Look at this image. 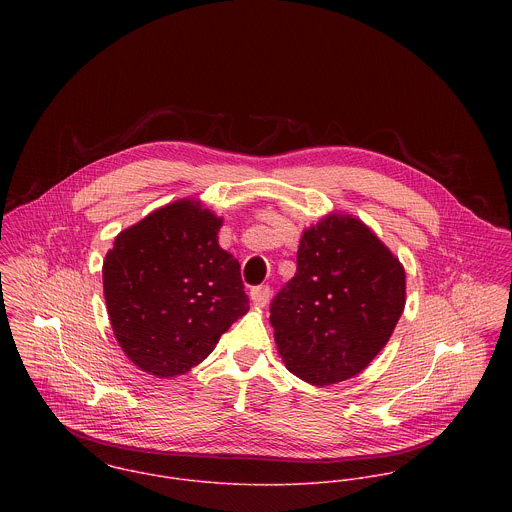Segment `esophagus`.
Returning <instances> with one entry per match:
<instances>
[{"label": "esophagus", "instance_id": "esophagus-1", "mask_svg": "<svg viewBox=\"0 0 512 512\" xmlns=\"http://www.w3.org/2000/svg\"><path fill=\"white\" fill-rule=\"evenodd\" d=\"M270 286H256L252 293H250V297H252V301H254V305H258V307H264L268 301H270Z\"/></svg>", "mask_w": 512, "mask_h": 512}]
</instances>
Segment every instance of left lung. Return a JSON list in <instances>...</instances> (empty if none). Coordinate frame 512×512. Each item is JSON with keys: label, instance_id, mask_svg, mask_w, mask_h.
Segmentation results:
<instances>
[{"label": "left lung", "instance_id": "obj_1", "mask_svg": "<svg viewBox=\"0 0 512 512\" xmlns=\"http://www.w3.org/2000/svg\"><path fill=\"white\" fill-rule=\"evenodd\" d=\"M406 301L392 252L351 217L301 236L297 272L270 303L280 355L297 378L327 386L359 374L388 343Z\"/></svg>", "mask_w": 512, "mask_h": 512}]
</instances>
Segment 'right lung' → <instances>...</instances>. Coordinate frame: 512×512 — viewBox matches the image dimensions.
Instances as JSON below:
<instances>
[{"label": "right lung", "instance_id": "1", "mask_svg": "<svg viewBox=\"0 0 512 512\" xmlns=\"http://www.w3.org/2000/svg\"><path fill=\"white\" fill-rule=\"evenodd\" d=\"M201 203L167 205L120 232L102 278L114 335L134 365L167 378L207 359L248 311L240 264Z\"/></svg>", "mask_w": 512, "mask_h": 512}]
</instances>
